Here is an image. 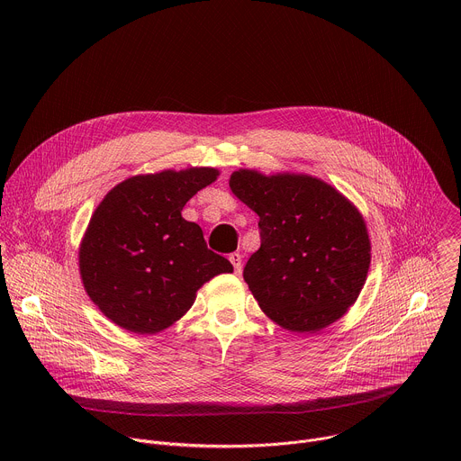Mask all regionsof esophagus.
Listing matches in <instances>:
<instances>
[{
  "label": "esophagus",
  "mask_w": 461,
  "mask_h": 461,
  "mask_svg": "<svg viewBox=\"0 0 461 461\" xmlns=\"http://www.w3.org/2000/svg\"><path fill=\"white\" fill-rule=\"evenodd\" d=\"M230 262L233 265V268H235V274H240L242 272V255L240 253H231L230 255Z\"/></svg>",
  "instance_id": "obj_1"
}]
</instances>
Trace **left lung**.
<instances>
[{
	"mask_svg": "<svg viewBox=\"0 0 461 461\" xmlns=\"http://www.w3.org/2000/svg\"><path fill=\"white\" fill-rule=\"evenodd\" d=\"M230 187L258 215L260 248L242 276L262 312L297 334H315L343 317L370 267L357 208L310 175L239 169Z\"/></svg>",
	"mask_w": 461,
	"mask_h": 461,
	"instance_id": "obj_1",
	"label": "left lung"
}]
</instances>
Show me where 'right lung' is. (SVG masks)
Here are the masks:
<instances>
[{
	"label": "right lung",
	"instance_id": "right-lung-1",
	"mask_svg": "<svg viewBox=\"0 0 461 461\" xmlns=\"http://www.w3.org/2000/svg\"><path fill=\"white\" fill-rule=\"evenodd\" d=\"M213 167L131 176L114 185L91 217L80 246V276L102 313L133 334H157L178 321L204 283L231 274L208 249L182 208L217 180Z\"/></svg>",
	"mask_w": 461,
	"mask_h": 461
}]
</instances>
